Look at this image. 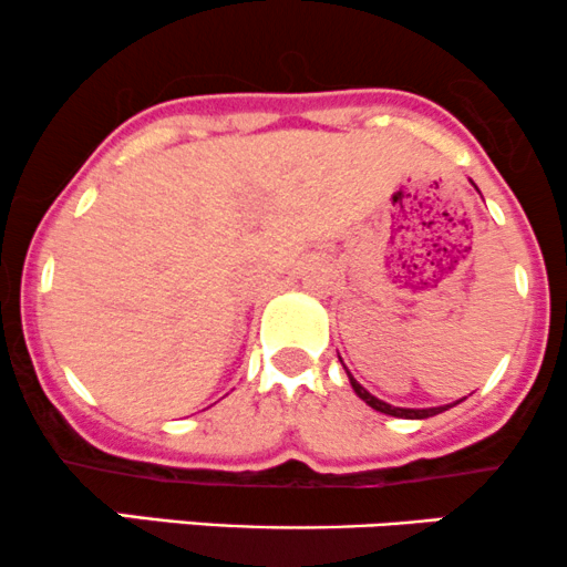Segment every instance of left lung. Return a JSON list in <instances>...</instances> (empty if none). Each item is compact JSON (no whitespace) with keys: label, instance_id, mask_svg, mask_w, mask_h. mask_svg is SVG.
<instances>
[{"label":"left lung","instance_id":"obj_1","mask_svg":"<svg viewBox=\"0 0 567 567\" xmlns=\"http://www.w3.org/2000/svg\"><path fill=\"white\" fill-rule=\"evenodd\" d=\"M348 378H351V374H348ZM351 385H353L355 396H359L361 402H367L369 406H372V410L383 412V415H393V417H406V421H423V417L439 415V412H444V410H447V406H450V404H447V406H425V410H410V406H393V404H388V402H380L378 396H372V393H369L364 385H359V383H355L353 378H351Z\"/></svg>","mask_w":567,"mask_h":567}]
</instances>
